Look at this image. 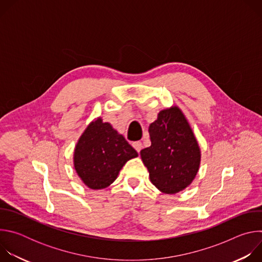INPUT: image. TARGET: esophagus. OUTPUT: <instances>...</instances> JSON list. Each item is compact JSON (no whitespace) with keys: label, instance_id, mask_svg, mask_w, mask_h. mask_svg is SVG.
<instances>
[{"label":"esophagus","instance_id":"34e87169","mask_svg":"<svg viewBox=\"0 0 262 262\" xmlns=\"http://www.w3.org/2000/svg\"><path fill=\"white\" fill-rule=\"evenodd\" d=\"M133 147L136 149L137 152H140L141 149L143 148V145H142V143L140 141H137V142L133 143Z\"/></svg>","mask_w":262,"mask_h":262}]
</instances>
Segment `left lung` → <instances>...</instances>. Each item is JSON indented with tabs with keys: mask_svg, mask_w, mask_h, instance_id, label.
<instances>
[{
	"mask_svg": "<svg viewBox=\"0 0 262 262\" xmlns=\"http://www.w3.org/2000/svg\"><path fill=\"white\" fill-rule=\"evenodd\" d=\"M150 147L141 150L150 181L165 194H176L191 184L200 165V149L181 111H161L149 125Z\"/></svg>",
	"mask_w": 262,
	"mask_h": 262,
	"instance_id": "obj_1",
	"label": "left lung"
}]
</instances>
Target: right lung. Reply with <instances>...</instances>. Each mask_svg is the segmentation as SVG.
Masks as SVG:
<instances>
[{
    "instance_id": "right-lung-1",
    "label": "right lung",
    "mask_w": 262,
    "mask_h": 262,
    "mask_svg": "<svg viewBox=\"0 0 262 262\" xmlns=\"http://www.w3.org/2000/svg\"><path fill=\"white\" fill-rule=\"evenodd\" d=\"M137 151L110 123L100 118L89 124L74 150V168L90 189H104Z\"/></svg>"
}]
</instances>
